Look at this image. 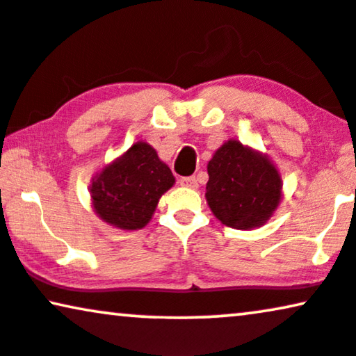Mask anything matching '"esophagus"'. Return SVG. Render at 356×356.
<instances>
[{
	"mask_svg": "<svg viewBox=\"0 0 356 356\" xmlns=\"http://www.w3.org/2000/svg\"><path fill=\"white\" fill-rule=\"evenodd\" d=\"M179 184H181L182 187H187V188H197V179L195 177H182L181 181H179Z\"/></svg>",
	"mask_w": 356,
	"mask_h": 356,
	"instance_id": "obj_1",
	"label": "esophagus"
}]
</instances>
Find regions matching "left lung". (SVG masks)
Listing matches in <instances>:
<instances>
[{
	"instance_id": "obj_1",
	"label": "left lung",
	"mask_w": 356,
	"mask_h": 356,
	"mask_svg": "<svg viewBox=\"0 0 356 356\" xmlns=\"http://www.w3.org/2000/svg\"><path fill=\"white\" fill-rule=\"evenodd\" d=\"M207 172V204L227 227H263L282 200V179L273 161L238 139H228L213 152Z\"/></svg>"
}]
</instances>
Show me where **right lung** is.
I'll return each mask as SVG.
<instances>
[{"mask_svg": "<svg viewBox=\"0 0 356 356\" xmlns=\"http://www.w3.org/2000/svg\"><path fill=\"white\" fill-rule=\"evenodd\" d=\"M175 184L168 164L146 141H138L92 177L90 199L103 222L133 232L145 228L159 199Z\"/></svg>", "mask_w": 356, "mask_h": 356, "instance_id": "add662e5", "label": "right lung"}]
</instances>
